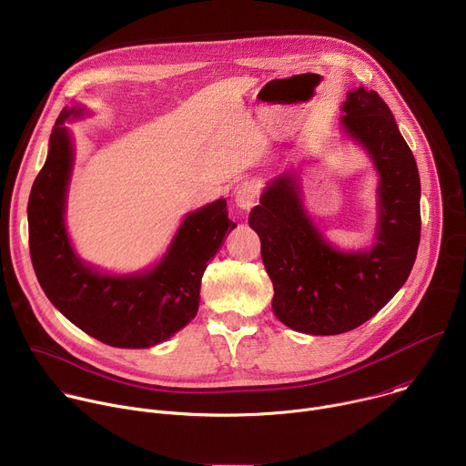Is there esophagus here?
I'll return each instance as SVG.
<instances>
[{
    "mask_svg": "<svg viewBox=\"0 0 466 466\" xmlns=\"http://www.w3.org/2000/svg\"><path fill=\"white\" fill-rule=\"evenodd\" d=\"M259 198V184L254 180H245L234 189L236 207L241 210H250Z\"/></svg>",
    "mask_w": 466,
    "mask_h": 466,
    "instance_id": "esophagus-1",
    "label": "esophagus"
}]
</instances>
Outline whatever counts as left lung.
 I'll return each mask as SVG.
<instances>
[{
	"label": "left lung",
	"instance_id": "1",
	"mask_svg": "<svg viewBox=\"0 0 466 466\" xmlns=\"http://www.w3.org/2000/svg\"><path fill=\"white\" fill-rule=\"evenodd\" d=\"M341 123L378 175V227L370 250L341 252L306 216L299 182H269L250 210L273 288V311L291 329L338 336L376 315L408 280L420 243V178L415 157L385 101L363 86L347 94Z\"/></svg>",
	"mask_w": 466,
	"mask_h": 466
}]
</instances>
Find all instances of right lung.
Instances as JSON below:
<instances>
[{"label": "right lung", "instance_id": "1", "mask_svg": "<svg viewBox=\"0 0 466 466\" xmlns=\"http://www.w3.org/2000/svg\"><path fill=\"white\" fill-rule=\"evenodd\" d=\"M83 108H64L49 137V153L35 178L29 205V252L51 304L97 341L117 349H149L184 328L198 309L208 261L236 228L227 201L218 198L184 218L157 268L137 275H103L74 252L64 225L74 147L66 119Z\"/></svg>", "mask_w": 466, "mask_h": 466}]
</instances>
